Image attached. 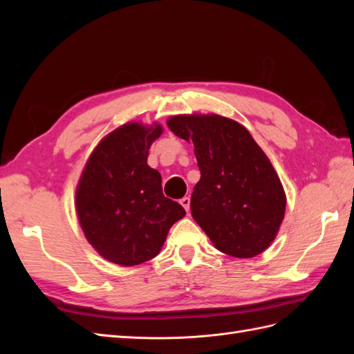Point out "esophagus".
<instances>
[{
    "mask_svg": "<svg viewBox=\"0 0 354 354\" xmlns=\"http://www.w3.org/2000/svg\"><path fill=\"white\" fill-rule=\"evenodd\" d=\"M180 203H181V207H183L187 212L190 211V198L185 196L183 199H180Z\"/></svg>",
    "mask_w": 354,
    "mask_h": 354,
    "instance_id": "1",
    "label": "esophagus"
}]
</instances>
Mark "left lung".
I'll return each mask as SVG.
<instances>
[{
	"label": "left lung",
	"instance_id": "8db88e82",
	"mask_svg": "<svg viewBox=\"0 0 354 354\" xmlns=\"http://www.w3.org/2000/svg\"><path fill=\"white\" fill-rule=\"evenodd\" d=\"M167 125L195 146L201 180L190 199L192 217L214 246L236 259L269 248L285 217L286 195L250 131L216 113L176 115Z\"/></svg>",
	"mask_w": 354,
	"mask_h": 354
}]
</instances>
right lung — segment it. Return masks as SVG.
<instances>
[{
  "mask_svg": "<svg viewBox=\"0 0 354 354\" xmlns=\"http://www.w3.org/2000/svg\"><path fill=\"white\" fill-rule=\"evenodd\" d=\"M155 122H128L103 137L80 177L75 205L85 238L104 260L131 267L156 257L185 208L162 194V178L147 165L162 134Z\"/></svg>",
  "mask_w": 354,
  "mask_h": 354,
  "instance_id": "add662e5",
  "label": "right lung"
}]
</instances>
